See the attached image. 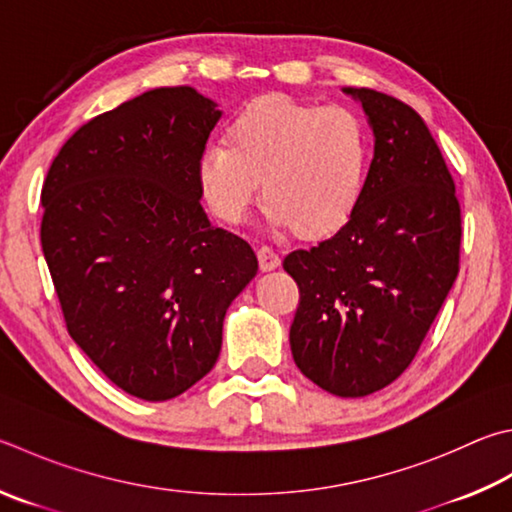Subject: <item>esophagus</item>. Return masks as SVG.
<instances>
[{"label":"esophagus","instance_id":"1","mask_svg":"<svg viewBox=\"0 0 512 512\" xmlns=\"http://www.w3.org/2000/svg\"><path fill=\"white\" fill-rule=\"evenodd\" d=\"M257 259H259V268H262L264 273L275 271V268L280 266V255H277L275 250L268 248V246H262L257 250Z\"/></svg>","mask_w":512,"mask_h":512}]
</instances>
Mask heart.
<instances>
[{
    "instance_id": "1",
    "label": "heart",
    "mask_w": 512,
    "mask_h": 512,
    "mask_svg": "<svg viewBox=\"0 0 512 512\" xmlns=\"http://www.w3.org/2000/svg\"><path fill=\"white\" fill-rule=\"evenodd\" d=\"M365 167L367 134L353 111L264 96L230 120L228 143L203 145L197 183L212 215L230 226L248 219L262 183L268 224L322 239L356 212Z\"/></svg>"
}]
</instances>
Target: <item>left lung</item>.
<instances>
[{
    "label": "left lung",
    "mask_w": 512,
    "mask_h": 512,
    "mask_svg": "<svg viewBox=\"0 0 512 512\" xmlns=\"http://www.w3.org/2000/svg\"><path fill=\"white\" fill-rule=\"evenodd\" d=\"M374 132L362 197L336 235L284 257L300 286L297 369L342 398L403 374L459 273L461 208L439 145L416 111L374 89H342Z\"/></svg>",
    "instance_id": "left-lung-1"
}]
</instances>
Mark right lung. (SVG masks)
<instances>
[{"label":"right lung","mask_w":512,"mask_h":512,"mask_svg":"<svg viewBox=\"0 0 512 512\" xmlns=\"http://www.w3.org/2000/svg\"><path fill=\"white\" fill-rule=\"evenodd\" d=\"M221 118L192 87L91 118L42 188V250L69 336L123 392L170 401L215 367L230 302L257 275L210 224L197 159Z\"/></svg>","instance_id":"1"}]
</instances>
